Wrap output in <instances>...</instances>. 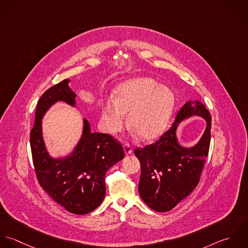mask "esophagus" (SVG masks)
<instances>
[{
  "label": "esophagus",
  "mask_w": 248,
  "mask_h": 248,
  "mask_svg": "<svg viewBox=\"0 0 248 248\" xmlns=\"http://www.w3.org/2000/svg\"><path fill=\"white\" fill-rule=\"evenodd\" d=\"M124 152H125V154H131L132 153V151H133V149H132V147L129 145V144H127V143H125L124 145Z\"/></svg>",
  "instance_id": "esophagus-1"
}]
</instances>
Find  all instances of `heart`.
<instances>
[{
    "instance_id": "b5f03b06",
    "label": "heart",
    "mask_w": 248,
    "mask_h": 248,
    "mask_svg": "<svg viewBox=\"0 0 248 248\" xmlns=\"http://www.w3.org/2000/svg\"><path fill=\"white\" fill-rule=\"evenodd\" d=\"M175 103L173 91L149 78H136L121 83L114 99L102 106L101 124L105 131L115 134L128 123L144 139H153L166 128Z\"/></svg>"
}]
</instances>
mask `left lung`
I'll return each mask as SVG.
<instances>
[{
	"instance_id": "1",
	"label": "left lung",
	"mask_w": 248,
	"mask_h": 248,
	"mask_svg": "<svg viewBox=\"0 0 248 248\" xmlns=\"http://www.w3.org/2000/svg\"><path fill=\"white\" fill-rule=\"evenodd\" d=\"M194 114L204 117L207 126L201 141L193 148L177 142L176 128ZM211 141V115L200 101H188L177 113L174 123L158 141L134 153L141 163L139 194L156 212H167L187 198L197 187L208 156Z\"/></svg>"
}]
</instances>
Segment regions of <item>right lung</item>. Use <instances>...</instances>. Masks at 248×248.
<instances>
[{"label": "right lung", "instance_id": "1", "mask_svg": "<svg viewBox=\"0 0 248 248\" xmlns=\"http://www.w3.org/2000/svg\"><path fill=\"white\" fill-rule=\"evenodd\" d=\"M69 79L51 86L38 100L35 123L31 130V149L37 180L42 189L68 212L85 215L98 208L105 196L106 171L124 157V151L113 136L91 132L84 120L83 133L73 153L63 159L51 158L45 148L41 120L56 101L74 106L76 94Z\"/></svg>", "mask_w": 248, "mask_h": 248}]
</instances>
